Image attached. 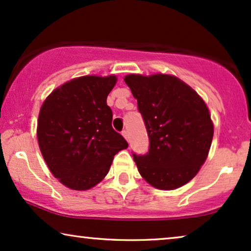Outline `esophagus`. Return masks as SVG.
I'll use <instances>...</instances> for the list:
<instances>
[{
	"mask_svg": "<svg viewBox=\"0 0 251 251\" xmlns=\"http://www.w3.org/2000/svg\"><path fill=\"white\" fill-rule=\"evenodd\" d=\"M122 134H123L124 138H125V139L127 140V141H128V140H129V134H128V131H127V129H124V131L122 132Z\"/></svg>",
	"mask_w": 251,
	"mask_h": 251,
	"instance_id": "1",
	"label": "esophagus"
}]
</instances>
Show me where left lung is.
I'll use <instances>...</instances> for the list:
<instances>
[{
	"instance_id": "1",
	"label": "left lung",
	"mask_w": 251,
	"mask_h": 251,
	"mask_svg": "<svg viewBox=\"0 0 251 251\" xmlns=\"http://www.w3.org/2000/svg\"><path fill=\"white\" fill-rule=\"evenodd\" d=\"M124 80L149 136L147 153L133 152L140 175L158 189L183 186L199 172L211 146L213 125L204 101L173 75H129Z\"/></svg>"
}]
</instances>
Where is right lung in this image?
<instances>
[{
	"label": "right lung",
	"mask_w": 251,
	"mask_h": 251,
	"mask_svg": "<svg viewBox=\"0 0 251 251\" xmlns=\"http://www.w3.org/2000/svg\"><path fill=\"white\" fill-rule=\"evenodd\" d=\"M117 78L86 75L56 88L41 106L38 141L47 165L63 185L92 188L128 143L112 128L106 98Z\"/></svg>",
	"instance_id": "obj_1"
}]
</instances>
